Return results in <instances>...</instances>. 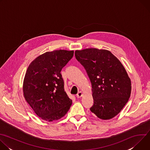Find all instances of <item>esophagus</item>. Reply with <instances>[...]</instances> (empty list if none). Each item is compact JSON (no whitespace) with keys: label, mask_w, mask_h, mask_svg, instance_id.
Listing matches in <instances>:
<instances>
[{"label":"esophagus","mask_w":150,"mask_h":150,"mask_svg":"<svg viewBox=\"0 0 150 150\" xmlns=\"http://www.w3.org/2000/svg\"><path fill=\"white\" fill-rule=\"evenodd\" d=\"M82 93L81 91H79V93H78V94H76V97L77 98H81L82 96Z\"/></svg>","instance_id":"esophagus-1"}]
</instances>
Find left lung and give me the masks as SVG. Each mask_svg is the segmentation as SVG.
<instances>
[{"instance_id":"1","label":"left lung","mask_w":150,"mask_h":150,"mask_svg":"<svg viewBox=\"0 0 150 150\" xmlns=\"http://www.w3.org/2000/svg\"><path fill=\"white\" fill-rule=\"evenodd\" d=\"M92 85L91 112L103 120L116 116L128 101L131 81L119 60L110 51L96 48L76 50Z\"/></svg>"}]
</instances>
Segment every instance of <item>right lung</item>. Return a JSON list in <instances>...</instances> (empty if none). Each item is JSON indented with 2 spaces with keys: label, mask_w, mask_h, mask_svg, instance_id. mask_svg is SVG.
I'll return each mask as SVG.
<instances>
[{
  "label": "right lung",
  "mask_w": 150,
  "mask_h": 150,
  "mask_svg": "<svg viewBox=\"0 0 150 150\" xmlns=\"http://www.w3.org/2000/svg\"><path fill=\"white\" fill-rule=\"evenodd\" d=\"M74 52L59 50L46 52L29 65L23 83L27 102L36 115L48 122L65 116L72 104L64 89L60 72Z\"/></svg>",
  "instance_id": "obj_1"
}]
</instances>
